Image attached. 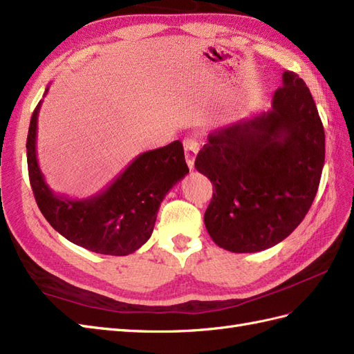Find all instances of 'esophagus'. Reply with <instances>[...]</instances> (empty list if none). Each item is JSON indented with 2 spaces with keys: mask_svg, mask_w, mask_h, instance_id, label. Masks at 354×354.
Here are the masks:
<instances>
[{
  "mask_svg": "<svg viewBox=\"0 0 354 354\" xmlns=\"http://www.w3.org/2000/svg\"><path fill=\"white\" fill-rule=\"evenodd\" d=\"M198 149H201V145H198L197 140L188 138L184 140V151H185V160L189 169H194V161L198 153Z\"/></svg>",
  "mask_w": 354,
  "mask_h": 354,
  "instance_id": "1",
  "label": "esophagus"
}]
</instances>
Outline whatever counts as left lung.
<instances>
[{
    "mask_svg": "<svg viewBox=\"0 0 354 354\" xmlns=\"http://www.w3.org/2000/svg\"><path fill=\"white\" fill-rule=\"evenodd\" d=\"M324 165V130L310 89L284 71L268 112L215 130L194 166L214 185L205 225L216 245H277L310 209Z\"/></svg>",
    "mask_w": 354,
    "mask_h": 354,
    "instance_id": "obj_1",
    "label": "left lung"
}]
</instances>
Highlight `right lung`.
<instances>
[{
	"label": "right lung",
	"mask_w": 354,
	"mask_h": 354,
	"mask_svg": "<svg viewBox=\"0 0 354 354\" xmlns=\"http://www.w3.org/2000/svg\"><path fill=\"white\" fill-rule=\"evenodd\" d=\"M40 107L41 100L31 116L26 161L35 202L44 218L70 242L98 254L129 256L139 250L151 238L162 198L189 171L183 143L175 140L143 152L102 192L70 198L52 192L39 166Z\"/></svg>",
	"instance_id": "right-lung-1"
}]
</instances>
